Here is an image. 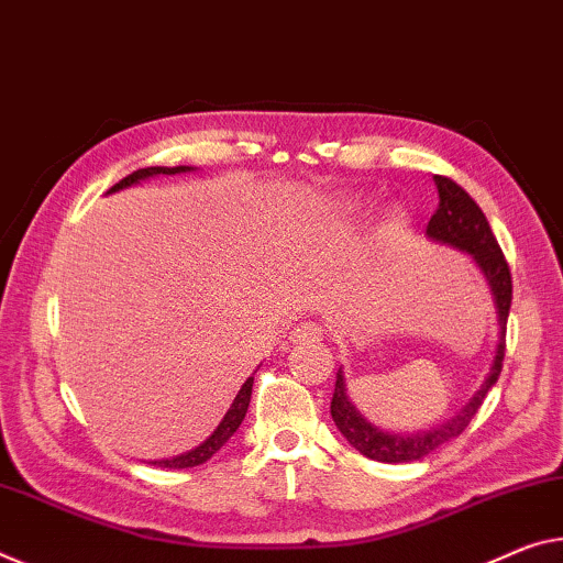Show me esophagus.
<instances>
[{"mask_svg": "<svg viewBox=\"0 0 563 563\" xmlns=\"http://www.w3.org/2000/svg\"><path fill=\"white\" fill-rule=\"evenodd\" d=\"M324 336V327L319 322H301L294 327L291 332V342H305V340H319Z\"/></svg>", "mask_w": 563, "mask_h": 563, "instance_id": "1", "label": "esophagus"}]
</instances>
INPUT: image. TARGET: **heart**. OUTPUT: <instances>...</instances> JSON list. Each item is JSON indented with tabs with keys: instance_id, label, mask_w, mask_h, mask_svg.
I'll use <instances>...</instances> for the list:
<instances>
[{
	"instance_id": "obj_1",
	"label": "heart",
	"mask_w": 563,
	"mask_h": 563,
	"mask_svg": "<svg viewBox=\"0 0 563 563\" xmlns=\"http://www.w3.org/2000/svg\"><path fill=\"white\" fill-rule=\"evenodd\" d=\"M362 211H365V201H362L360 196L342 198V201L334 203L336 219H352V216H360ZM405 229H408V219H405V213L393 211L390 216H387V221L383 223V236L397 239V236H402Z\"/></svg>"
}]
</instances>
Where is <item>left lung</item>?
<instances>
[{
    "label": "left lung",
    "instance_id": "1",
    "mask_svg": "<svg viewBox=\"0 0 563 563\" xmlns=\"http://www.w3.org/2000/svg\"><path fill=\"white\" fill-rule=\"evenodd\" d=\"M438 186V211L432 213L428 221L426 236L435 244H445L457 252L468 254L481 274L486 276V284L493 297V307H496V322H498V342L496 352H493V362L488 367V375L483 379L478 390L473 393L468 402L457 410L453 418H448L438 426L428 430H412V432H397L385 430L369 422L362 415L347 395V385H344V369L336 372L334 395H332V420L336 430L347 438V443L360 451L369 461L379 463H412L420 457H428L443 448L448 440L461 435L468 428L473 415L478 412L483 405V397L488 395L493 385L498 383L500 367H504V352H506V322L508 311H511V272L500 252L496 236L488 227V219L478 209V203L463 191L455 180L445 176H432Z\"/></svg>",
    "mask_w": 563,
    "mask_h": 563
}]
</instances>
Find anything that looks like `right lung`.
I'll return each mask as SVG.
<instances>
[{
  "label": "right lung",
  "mask_w": 563,
  "mask_h": 563,
  "mask_svg": "<svg viewBox=\"0 0 563 563\" xmlns=\"http://www.w3.org/2000/svg\"><path fill=\"white\" fill-rule=\"evenodd\" d=\"M196 170L194 166H176V168H166V166H151V168H141L131 173V176L120 180V184H115L110 188L108 194H115V191H123V188H131V186H137L143 184V180L148 178H155V176H178V173H191ZM252 387H254V375L246 377V383L241 385V390L236 393V397H233L231 408L227 410V415H223L219 426H216V430L211 432L209 438L203 440L201 445H196L194 451L188 453H180V455H173V457H161V461H151V465H158V468H194V465H201L209 461V457L213 453H219L223 445L229 443L233 432L239 430L241 420L246 418V410H249V402H252Z\"/></svg>",
  "instance_id": "add662e5"
}]
</instances>
